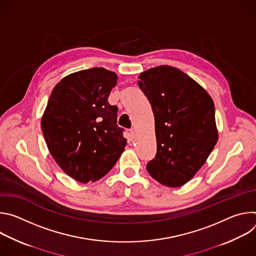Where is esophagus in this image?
<instances>
[{"instance_id":"34e87169","label":"esophagus","mask_w":256,"mask_h":256,"mask_svg":"<svg viewBox=\"0 0 256 256\" xmlns=\"http://www.w3.org/2000/svg\"><path fill=\"white\" fill-rule=\"evenodd\" d=\"M130 138H134V136H136V130L134 128H132L130 130Z\"/></svg>"}]
</instances>
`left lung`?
Returning a JSON list of instances; mask_svg holds the SVG:
<instances>
[{
    "label": "left lung",
    "instance_id": "8db88e82",
    "mask_svg": "<svg viewBox=\"0 0 256 256\" xmlns=\"http://www.w3.org/2000/svg\"><path fill=\"white\" fill-rule=\"evenodd\" d=\"M138 78L155 118L157 153L147 170L162 186H184L218 142L214 101L196 81L171 66L149 68Z\"/></svg>",
    "mask_w": 256,
    "mask_h": 256
}]
</instances>
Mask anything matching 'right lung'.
Returning a JSON list of instances; mask_svg holds the SVG:
<instances>
[{
    "mask_svg": "<svg viewBox=\"0 0 256 256\" xmlns=\"http://www.w3.org/2000/svg\"><path fill=\"white\" fill-rule=\"evenodd\" d=\"M116 84V72L104 68L72 72L54 86L42 116L50 153L66 174L81 184L102 178L124 151L118 107L108 103Z\"/></svg>",
    "mask_w": 256,
    "mask_h": 256,
    "instance_id": "obj_1",
    "label": "right lung"
}]
</instances>
